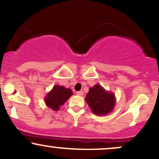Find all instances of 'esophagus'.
<instances>
[{
    "label": "esophagus",
    "mask_w": 159,
    "mask_h": 159,
    "mask_svg": "<svg viewBox=\"0 0 159 159\" xmlns=\"http://www.w3.org/2000/svg\"><path fill=\"white\" fill-rule=\"evenodd\" d=\"M76 93H77V95H78V96H83L84 95V92L82 90L81 91H78V92H76Z\"/></svg>",
    "instance_id": "34e87169"
}]
</instances>
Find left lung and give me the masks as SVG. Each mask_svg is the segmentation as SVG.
Returning <instances> with one entry per match:
<instances>
[{
  "mask_svg": "<svg viewBox=\"0 0 159 159\" xmlns=\"http://www.w3.org/2000/svg\"><path fill=\"white\" fill-rule=\"evenodd\" d=\"M91 111L96 115H106L114 108L116 98L113 93L107 92L100 84L90 87L85 98Z\"/></svg>",
  "mask_w": 159,
  "mask_h": 159,
  "instance_id": "1",
  "label": "left lung"
}]
</instances>
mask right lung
Listing matches in <instances>:
<instances>
[{"label":"right lung","mask_w":159,"mask_h":159,"mask_svg":"<svg viewBox=\"0 0 159 159\" xmlns=\"http://www.w3.org/2000/svg\"><path fill=\"white\" fill-rule=\"evenodd\" d=\"M72 94V91L70 89L56 85L45 96V102L48 107L57 111Z\"/></svg>","instance_id":"obj_1"}]
</instances>
